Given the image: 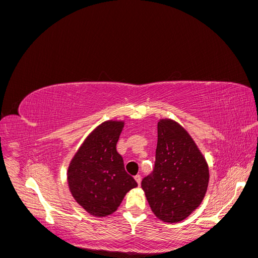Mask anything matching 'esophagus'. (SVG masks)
I'll list each match as a JSON object with an SVG mask.
<instances>
[{
	"label": "esophagus",
	"instance_id": "obj_1",
	"mask_svg": "<svg viewBox=\"0 0 258 258\" xmlns=\"http://www.w3.org/2000/svg\"><path fill=\"white\" fill-rule=\"evenodd\" d=\"M135 179L137 181V183H138V185H141V181H142V177H141V175H136L135 176Z\"/></svg>",
	"mask_w": 258,
	"mask_h": 258
}]
</instances>
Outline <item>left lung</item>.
Instances as JSON below:
<instances>
[{
    "instance_id": "left-lung-1",
    "label": "left lung",
    "mask_w": 258,
    "mask_h": 258,
    "mask_svg": "<svg viewBox=\"0 0 258 258\" xmlns=\"http://www.w3.org/2000/svg\"><path fill=\"white\" fill-rule=\"evenodd\" d=\"M155 166L142 179V188L154 214L167 223L188 217L205 198L209 168L204 155L181 124L158 122Z\"/></svg>"
}]
</instances>
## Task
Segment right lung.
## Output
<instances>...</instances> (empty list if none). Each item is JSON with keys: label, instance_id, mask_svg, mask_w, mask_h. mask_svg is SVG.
<instances>
[{"label": "right lung", "instance_id": "1", "mask_svg": "<svg viewBox=\"0 0 258 258\" xmlns=\"http://www.w3.org/2000/svg\"><path fill=\"white\" fill-rule=\"evenodd\" d=\"M122 128L123 121L101 123L85 140L68 169L72 196L93 216L115 212L126 194L138 186L116 151Z\"/></svg>", "mask_w": 258, "mask_h": 258}]
</instances>
